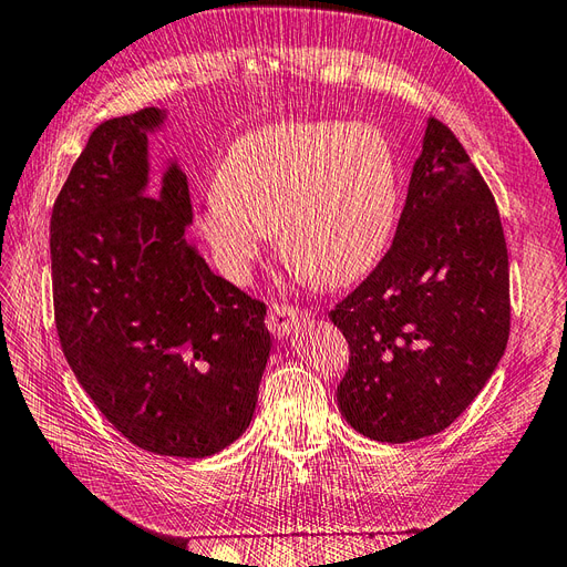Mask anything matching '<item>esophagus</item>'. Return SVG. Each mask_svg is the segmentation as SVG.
<instances>
[{
  "label": "esophagus",
  "mask_w": 567,
  "mask_h": 567,
  "mask_svg": "<svg viewBox=\"0 0 567 567\" xmlns=\"http://www.w3.org/2000/svg\"><path fill=\"white\" fill-rule=\"evenodd\" d=\"M310 319V315H307L305 310H300V307H290V305H279L274 302L269 307V315H267V329L274 333V336H290L293 331L300 329V323Z\"/></svg>",
  "instance_id": "esophagus-1"
}]
</instances>
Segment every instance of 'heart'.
<instances>
[{
  "instance_id": "obj_1",
  "label": "heart",
  "mask_w": 567,
  "mask_h": 567,
  "mask_svg": "<svg viewBox=\"0 0 567 567\" xmlns=\"http://www.w3.org/2000/svg\"><path fill=\"white\" fill-rule=\"evenodd\" d=\"M196 229L219 274L248 281L269 234L321 286L357 281L381 260L400 205V165L371 125L286 123L234 142Z\"/></svg>"
}]
</instances>
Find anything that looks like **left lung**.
Wrapping results in <instances>:
<instances>
[{"instance_id":"8db88e82","label":"left lung","mask_w":567,"mask_h":567,"mask_svg":"<svg viewBox=\"0 0 567 567\" xmlns=\"http://www.w3.org/2000/svg\"><path fill=\"white\" fill-rule=\"evenodd\" d=\"M329 317L350 346L338 406L379 442L444 431L504 357L511 300L499 210L437 117L427 120L390 250Z\"/></svg>"}]
</instances>
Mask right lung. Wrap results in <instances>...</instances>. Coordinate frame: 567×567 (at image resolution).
Segmentation results:
<instances>
[{
	"label": "right lung",
	"instance_id": "add662e5",
	"mask_svg": "<svg viewBox=\"0 0 567 567\" xmlns=\"http://www.w3.org/2000/svg\"><path fill=\"white\" fill-rule=\"evenodd\" d=\"M165 111L101 123L51 210L63 354L117 433L153 454L205 458L244 435L271 350L265 302L186 241L177 163L148 192V132Z\"/></svg>",
	"mask_w": 567,
	"mask_h": 567
}]
</instances>
